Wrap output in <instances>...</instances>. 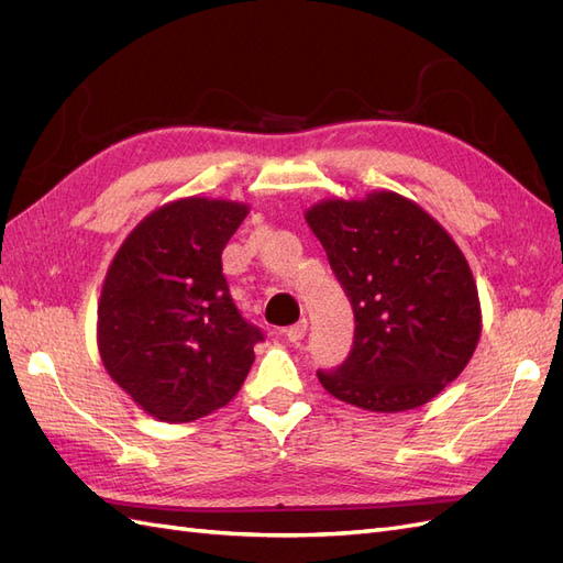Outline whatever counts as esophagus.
<instances>
[{
    "label": "esophagus",
    "instance_id": "obj_1",
    "mask_svg": "<svg viewBox=\"0 0 563 563\" xmlns=\"http://www.w3.org/2000/svg\"><path fill=\"white\" fill-rule=\"evenodd\" d=\"M305 333H308V321H305V319H300L298 323H294V327H288L284 331L288 343H300V340L305 338Z\"/></svg>",
    "mask_w": 563,
    "mask_h": 563
}]
</instances>
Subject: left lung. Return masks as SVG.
Masks as SVG:
<instances>
[{
  "mask_svg": "<svg viewBox=\"0 0 563 563\" xmlns=\"http://www.w3.org/2000/svg\"><path fill=\"white\" fill-rule=\"evenodd\" d=\"M352 302L354 343L319 371L340 401L397 413L453 383L482 335V308L463 251L416 201L397 192L323 199L305 213Z\"/></svg>",
  "mask_w": 563,
  "mask_h": 563,
  "instance_id": "1",
  "label": "left lung"
}]
</instances>
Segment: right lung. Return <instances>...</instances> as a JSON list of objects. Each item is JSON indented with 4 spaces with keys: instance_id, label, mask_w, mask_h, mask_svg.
<instances>
[{
    "instance_id": "1",
    "label": "right lung",
    "mask_w": 563,
    "mask_h": 563,
    "mask_svg": "<svg viewBox=\"0 0 563 563\" xmlns=\"http://www.w3.org/2000/svg\"><path fill=\"white\" fill-rule=\"evenodd\" d=\"M242 201L185 197L145 216L119 246L98 300V352L145 413L190 422L244 385L263 333L230 296L223 253Z\"/></svg>"
}]
</instances>
